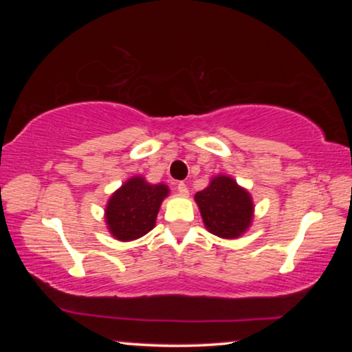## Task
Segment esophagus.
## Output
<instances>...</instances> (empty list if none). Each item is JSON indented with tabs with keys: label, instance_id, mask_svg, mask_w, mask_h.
<instances>
[{
	"label": "esophagus",
	"instance_id": "esophagus-1",
	"mask_svg": "<svg viewBox=\"0 0 352 352\" xmlns=\"http://www.w3.org/2000/svg\"><path fill=\"white\" fill-rule=\"evenodd\" d=\"M177 190H179L181 195H187V194H189V189H187L186 182H179V184H177Z\"/></svg>",
	"mask_w": 352,
	"mask_h": 352
}]
</instances>
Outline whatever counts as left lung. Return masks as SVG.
<instances>
[{"instance_id": "8db88e82", "label": "left lung", "mask_w": 352, "mask_h": 352, "mask_svg": "<svg viewBox=\"0 0 352 352\" xmlns=\"http://www.w3.org/2000/svg\"><path fill=\"white\" fill-rule=\"evenodd\" d=\"M195 201L205 228L218 237H239L252 223V197L229 176H216L206 189L197 192Z\"/></svg>"}]
</instances>
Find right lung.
I'll return each mask as SVG.
<instances>
[{
  "label": "right lung",
  "instance_id": "1",
  "mask_svg": "<svg viewBox=\"0 0 352 352\" xmlns=\"http://www.w3.org/2000/svg\"><path fill=\"white\" fill-rule=\"evenodd\" d=\"M166 195L165 184H148L144 177H131L110 197L105 208L109 230L123 242L151 232Z\"/></svg>",
  "mask_w": 352,
  "mask_h": 352
}]
</instances>
